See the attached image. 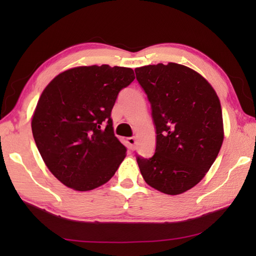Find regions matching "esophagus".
Instances as JSON below:
<instances>
[{"mask_svg": "<svg viewBox=\"0 0 256 256\" xmlns=\"http://www.w3.org/2000/svg\"><path fill=\"white\" fill-rule=\"evenodd\" d=\"M136 138H133V136H131V138H126V144H128V148L131 149V150H133L134 149V146H136Z\"/></svg>", "mask_w": 256, "mask_h": 256, "instance_id": "34e87169", "label": "esophagus"}]
</instances>
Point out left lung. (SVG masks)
<instances>
[{
  "label": "left lung",
  "instance_id": "left-lung-1",
  "mask_svg": "<svg viewBox=\"0 0 256 256\" xmlns=\"http://www.w3.org/2000/svg\"><path fill=\"white\" fill-rule=\"evenodd\" d=\"M148 97L156 128V151L136 156L151 188L170 196L196 186L210 170L224 141L222 112L211 84L192 68L176 63L136 68Z\"/></svg>",
  "mask_w": 256,
  "mask_h": 256
}]
</instances>
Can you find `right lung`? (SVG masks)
I'll use <instances>...</instances> for the list:
<instances>
[{
  "mask_svg": "<svg viewBox=\"0 0 256 256\" xmlns=\"http://www.w3.org/2000/svg\"><path fill=\"white\" fill-rule=\"evenodd\" d=\"M134 79L132 68L104 64L70 68L46 86L32 130L42 160L60 183L90 190L114 176L126 148L112 131L110 112Z\"/></svg>",
  "mask_w": 256,
  "mask_h": 256,
  "instance_id": "1",
  "label": "right lung"
}]
</instances>
